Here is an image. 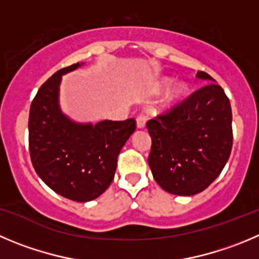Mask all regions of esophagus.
Masks as SVG:
<instances>
[{
  "label": "esophagus",
  "instance_id": "1",
  "mask_svg": "<svg viewBox=\"0 0 259 259\" xmlns=\"http://www.w3.org/2000/svg\"><path fill=\"white\" fill-rule=\"evenodd\" d=\"M146 120H147V117L144 115L137 116V127L138 129H143V127L146 126Z\"/></svg>",
  "mask_w": 259,
  "mask_h": 259
}]
</instances>
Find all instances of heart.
<instances>
[{
    "mask_svg": "<svg viewBox=\"0 0 259 259\" xmlns=\"http://www.w3.org/2000/svg\"><path fill=\"white\" fill-rule=\"evenodd\" d=\"M166 83H168V80H165L162 83V85H165ZM187 94V85L183 83H176L175 85L171 87L165 94V98L162 101V107H170L174 106L175 103H178L179 101L183 100V97Z\"/></svg>",
    "mask_w": 259,
    "mask_h": 259,
    "instance_id": "b5f03b06",
    "label": "heart"
}]
</instances>
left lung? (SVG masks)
Returning <instances> with one entry per match:
<instances>
[{
    "label": "left lung",
    "mask_w": 259,
    "mask_h": 259,
    "mask_svg": "<svg viewBox=\"0 0 259 259\" xmlns=\"http://www.w3.org/2000/svg\"><path fill=\"white\" fill-rule=\"evenodd\" d=\"M197 76L212 83L147 122L152 175L163 190L176 195H194L208 188L233 148L230 101L207 72L198 71Z\"/></svg>",
    "instance_id": "8db88e82"
}]
</instances>
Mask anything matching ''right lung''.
Here are the masks:
<instances>
[{"instance_id": "add662e5", "label": "right lung", "mask_w": 259, "mask_h": 259, "mask_svg": "<svg viewBox=\"0 0 259 259\" xmlns=\"http://www.w3.org/2000/svg\"><path fill=\"white\" fill-rule=\"evenodd\" d=\"M80 64L64 67L47 79L29 111V152L35 172L53 192L75 202L100 197L112 183L117 156L135 132L134 118L125 121L76 124L61 112V76Z\"/></svg>"}]
</instances>
